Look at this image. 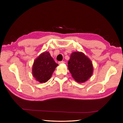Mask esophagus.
<instances>
[{
	"instance_id": "esophagus-1",
	"label": "esophagus",
	"mask_w": 123,
	"mask_h": 123,
	"mask_svg": "<svg viewBox=\"0 0 123 123\" xmlns=\"http://www.w3.org/2000/svg\"><path fill=\"white\" fill-rule=\"evenodd\" d=\"M65 63V62H64V61H63L59 62V64H62V63Z\"/></svg>"
}]
</instances>
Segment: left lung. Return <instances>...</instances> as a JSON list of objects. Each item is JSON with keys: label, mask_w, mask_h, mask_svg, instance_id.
Here are the masks:
<instances>
[{"label": "left lung", "mask_w": 123, "mask_h": 123, "mask_svg": "<svg viewBox=\"0 0 123 123\" xmlns=\"http://www.w3.org/2000/svg\"><path fill=\"white\" fill-rule=\"evenodd\" d=\"M68 67L72 76L78 83H84L91 78L93 73L91 60L80 51H75L70 55Z\"/></svg>", "instance_id": "1"}]
</instances>
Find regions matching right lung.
Returning <instances> with one entry per match:
<instances>
[{
	"mask_svg": "<svg viewBox=\"0 0 123 123\" xmlns=\"http://www.w3.org/2000/svg\"><path fill=\"white\" fill-rule=\"evenodd\" d=\"M58 65L48 51L43 52L35 60L32 68V75L39 82H46Z\"/></svg>",
	"mask_w": 123,
	"mask_h": 123,
	"instance_id": "obj_1",
	"label": "right lung"
}]
</instances>
